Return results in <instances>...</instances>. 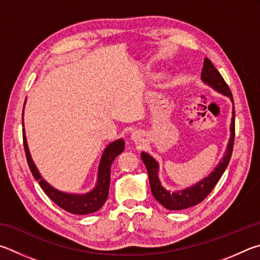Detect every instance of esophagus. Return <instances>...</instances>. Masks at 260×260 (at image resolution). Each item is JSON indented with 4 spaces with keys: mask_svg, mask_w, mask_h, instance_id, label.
I'll return each instance as SVG.
<instances>
[{
    "mask_svg": "<svg viewBox=\"0 0 260 260\" xmlns=\"http://www.w3.org/2000/svg\"><path fill=\"white\" fill-rule=\"evenodd\" d=\"M131 139H133L136 144H139V143H142V142H143L142 134L138 133V131H135V133H134L133 135H131Z\"/></svg>",
    "mask_w": 260,
    "mask_h": 260,
    "instance_id": "obj_1",
    "label": "esophagus"
}]
</instances>
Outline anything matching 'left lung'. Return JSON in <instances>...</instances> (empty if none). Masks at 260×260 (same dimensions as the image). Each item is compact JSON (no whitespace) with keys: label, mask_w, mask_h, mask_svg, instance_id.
Segmentation results:
<instances>
[{"label":"left lung","mask_w":260,"mask_h":260,"mask_svg":"<svg viewBox=\"0 0 260 260\" xmlns=\"http://www.w3.org/2000/svg\"><path fill=\"white\" fill-rule=\"evenodd\" d=\"M201 79L204 83L210 85L211 88L215 89L218 92L230 97L232 103L234 106L233 95H232L231 89L229 85L222 79L220 73L216 70L213 66L211 60L208 58L204 59L203 68L201 73ZM234 138H235V111L233 107V116H232V123H231V137L229 145H227V149L225 152V155L222 157L219 165L213 170L210 175L206 178L199 181L192 187H188L183 190H178V192H169L161 185V181L158 179V163L154 160V158L149 155V154L143 152L142 153V160L144 162L145 167H146L148 172V179L149 185H151L152 194L155 198L156 201L160 202L163 207L169 209V210H183V209H187L190 207H194L202 202L211 190L215 188L218 181H219L220 177L224 174L227 166H229L232 152H233L234 146Z\"/></svg>","instance_id":"8db88e82"}]
</instances>
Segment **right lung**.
Instances as JSON below:
<instances>
[{"label": "right lung", "mask_w": 260, "mask_h": 260, "mask_svg": "<svg viewBox=\"0 0 260 260\" xmlns=\"http://www.w3.org/2000/svg\"><path fill=\"white\" fill-rule=\"evenodd\" d=\"M24 112V111H22ZM24 115V114H22ZM22 140H24V149L26 153V158L28 167L30 169L31 175L39 181L41 188L44 190V193L52 200V201L60 207L63 210H66L74 215H88L98 211L104 206L108 197L109 183H111V166L115 160V157L123 152L124 149V140L118 139L116 142L109 144L105 148L103 153L102 160L99 163L98 169V180L95 187L91 192L86 194H68L63 193L53 188L51 185L48 184L42 177H41L38 168L35 167L33 160H31L28 146H27V140L25 136V130L22 129Z\"/></svg>", "instance_id": "add662e5"}]
</instances>
